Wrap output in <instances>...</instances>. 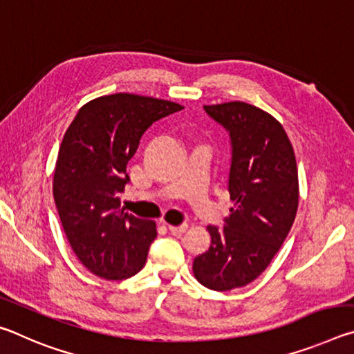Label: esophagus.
I'll return each mask as SVG.
<instances>
[{
    "instance_id": "obj_1",
    "label": "esophagus",
    "mask_w": 354,
    "mask_h": 354,
    "mask_svg": "<svg viewBox=\"0 0 354 354\" xmlns=\"http://www.w3.org/2000/svg\"><path fill=\"white\" fill-rule=\"evenodd\" d=\"M187 225H178V226H175V225H169V230H170V232H173V234H184L185 231H187Z\"/></svg>"
}]
</instances>
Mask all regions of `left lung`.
<instances>
[{"instance_id":"obj_1","label":"left lung","mask_w":354,"mask_h":354,"mask_svg":"<svg viewBox=\"0 0 354 354\" xmlns=\"http://www.w3.org/2000/svg\"><path fill=\"white\" fill-rule=\"evenodd\" d=\"M205 111L230 133L234 206L221 230L207 226L211 247L192 268L200 284L223 292L250 284L278 253L297 215L298 170L283 124L268 112L243 101Z\"/></svg>"}]
</instances>
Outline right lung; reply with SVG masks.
<instances>
[{
	"mask_svg": "<svg viewBox=\"0 0 354 354\" xmlns=\"http://www.w3.org/2000/svg\"><path fill=\"white\" fill-rule=\"evenodd\" d=\"M181 109L167 100L104 95L84 104L65 131L53 195L70 247L100 278L127 279L145 266L156 223L123 212L120 194L129 183L127 165L142 134Z\"/></svg>",
	"mask_w": 354,
	"mask_h": 354,
	"instance_id": "add662e5",
	"label": "right lung"
}]
</instances>
